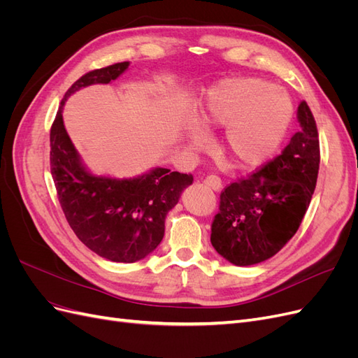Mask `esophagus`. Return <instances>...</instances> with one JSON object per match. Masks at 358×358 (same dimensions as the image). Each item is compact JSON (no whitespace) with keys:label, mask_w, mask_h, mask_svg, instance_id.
Returning <instances> with one entry per match:
<instances>
[{"label":"esophagus","mask_w":358,"mask_h":358,"mask_svg":"<svg viewBox=\"0 0 358 358\" xmlns=\"http://www.w3.org/2000/svg\"><path fill=\"white\" fill-rule=\"evenodd\" d=\"M204 183H206V185H208L210 189H213V191H220V189L222 188L221 179H220L218 176H215V175H209L208 178L204 179Z\"/></svg>","instance_id":"esophagus-1"}]
</instances>
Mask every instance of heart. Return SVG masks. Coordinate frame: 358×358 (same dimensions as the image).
Masks as SVG:
<instances>
[{"mask_svg":"<svg viewBox=\"0 0 358 358\" xmlns=\"http://www.w3.org/2000/svg\"><path fill=\"white\" fill-rule=\"evenodd\" d=\"M292 117L289 95L276 86L254 79L222 80L206 92L200 122L204 128H225L222 150L237 167H258L272 158L287 134ZM191 148H203L208 134L192 128Z\"/></svg>","mask_w":358,"mask_h":358,"instance_id":"heart-1","label":"heart"}]
</instances>
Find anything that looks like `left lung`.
Segmentation results:
<instances>
[{"label":"left lung","mask_w":358,"mask_h":358,"mask_svg":"<svg viewBox=\"0 0 358 358\" xmlns=\"http://www.w3.org/2000/svg\"><path fill=\"white\" fill-rule=\"evenodd\" d=\"M300 129L282 154L221 192L210 242L234 266H252L278 254L296 234L315 191L320 169L317 124L306 101Z\"/></svg>","instance_id":"obj_1"}]
</instances>
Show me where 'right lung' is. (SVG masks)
Wrapping results in <instances>:
<instances>
[{"instance_id": "1", "label": "right lung", "mask_w": 358, "mask_h": 358, "mask_svg": "<svg viewBox=\"0 0 358 358\" xmlns=\"http://www.w3.org/2000/svg\"><path fill=\"white\" fill-rule=\"evenodd\" d=\"M128 66V61L117 62L76 80L50 128V171L64 215L85 246L115 263H134L155 251L169 210L194 180L192 175L162 167L129 179L96 176L83 164L64 127V104L86 86L110 83Z\"/></svg>"}]
</instances>
